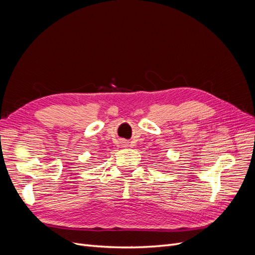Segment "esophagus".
Listing matches in <instances>:
<instances>
[{"label":"esophagus","mask_w":255,"mask_h":255,"mask_svg":"<svg viewBox=\"0 0 255 255\" xmlns=\"http://www.w3.org/2000/svg\"><path fill=\"white\" fill-rule=\"evenodd\" d=\"M123 144H127V143H123Z\"/></svg>","instance_id":"esophagus-1"}]
</instances>
